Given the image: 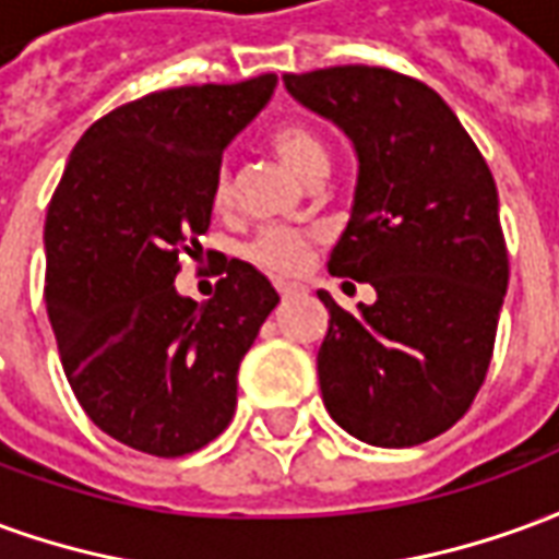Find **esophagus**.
I'll list each match as a JSON object with an SVG mask.
<instances>
[{
    "label": "esophagus",
    "instance_id": "34e87169",
    "mask_svg": "<svg viewBox=\"0 0 559 559\" xmlns=\"http://www.w3.org/2000/svg\"><path fill=\"white\" fill-rule=\"evenodd\" d=\"M278 293H281V299H293V296H299V293H302V287H299V284H293V281H278Z\"/></svg>",
    "mask_w": 559,
    "mask_h": 559
}]
</instances>
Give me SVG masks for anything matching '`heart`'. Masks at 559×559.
I'll return each mask as SVG.
<instances>
[{"instance_id":"b5f03b06","label":"heart","mask_w":559,"mask_h":559,"mask_svg":"<svg viewBox=\"0 0 559 559\" xmlns=\"http://www.w3.org/2000/svg\"><path fill=\"white\" fill-rule=\"evenodd\" d=\"M269 143L278 152V158L299 173L302 179H311L314 173L329 170V148L314 128L302 122H281L269 131ZM233 200L230 173L218 170L212 182V203L227 206ZM314 248V236L299 227H263L248 245V257L257 266L275 272V275H293L308 263Z\"/></svg>"}]
</instances>
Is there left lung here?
I'll return each mask as SVG.
<instances>
[{
  "label": "left lung",
  "mask_w": 559,
  "mask_h": 559,
  "mask_svg": "<svg viewBox=\"0 0 559 559\" xmlns=\"http://www.w3.org/2000/svg\"><path fill=\"white\" fill-rule=\"evenodd\" d=\"M284 83L356 146V203L329 272L377 290L359 311L317 293L329 308L323 404L362 443L433 440L469 411L493 356L509 251L491 170L421 80L332 66Z\"/></svg>",
  "instance_id": "left-lung-1"
}]
</instances>
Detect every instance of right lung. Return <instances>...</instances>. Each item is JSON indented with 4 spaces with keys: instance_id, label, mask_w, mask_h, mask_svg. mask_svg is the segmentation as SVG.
<instances>
[{
    "instance_id": "right-lung-1",
    "label": "right lung",
    "mask_w": 559,
    "mask_h": 559,
    "mask_svg": "<svg viewBox=\"0 0 559 559\" xmlns=\"http://www.w3.org/2000/svg\"><path fill=\"white\" fill-rule=\"evenodd\" d=\"M275 74L148 92L78 140L47 224L44 302L80 407L107 437L155 457L212 443L236 413V371L278 293L221 260L215 296L173 281L200 254L221 152L254 119Z\"/></svg>"
}]
</instances>
